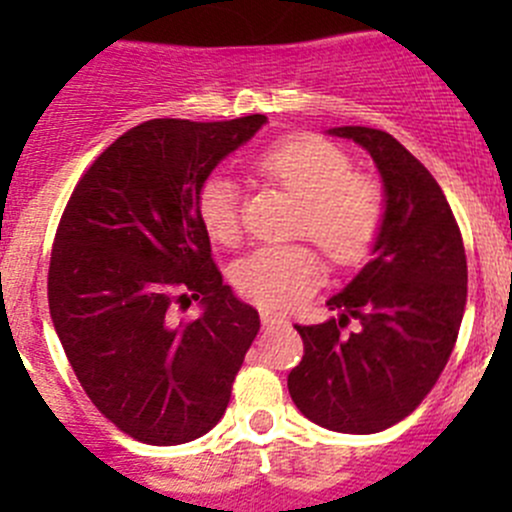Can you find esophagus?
<instances>
[{
    "label": "esophagus",
    "instance_id": "1",
    "mask_svg": "<svg viewBox=\"0 0 512 512\" xmlns=\"http://www.w3.org/2000/svg\"><path fill=\"white\" fill-rule=\"evenodd\" d=\"M260 319H262V327H265V329H272V327H277V324L285 322V319H282L280 314L270 312V309H262V312H260Z\"/></svg>",
    "mask_w": 512,
    "mask_h": 512
}]
</instances>
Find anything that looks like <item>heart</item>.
<instances>
[{
	"instance_id": "b5f03b06",
	"label": "heart",
	"mask_w": 512,
	"mask_h": 512,
	"mask_svg": "<svg viewBox=\"0 0 512 512\" xmlns=\"http://www.w3.org/2000/svg\"><path fill=\"white\" fill-rule=\"evenodd\" d=\"M257 170L299 198L297 232L309 235L337 265H356L374 247L384 220L381 193L352 173L347 153L334 143L297 133L257 158ZM205 232L220 245L240 235V188L230 175H213L198 193ZM240 294L267 309L304 302L324 282V262L312 245H262L235 265Z\"/></svg>"
}]
</instances>
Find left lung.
<instances>
[{
    "label": "left lung",
    "mask_w": 512,
    "mask_h": 512,
    "mask_svg": "<svg viewBox=\"0 0 512 512\" xmlns=\"http://www.w3.org/2000/svg\"><path fill=\"white\" fill-rule=\"evenodd\" d=\"M374 160L384 220L371 260L327 299L337 317L299 327L304 356L287 376L294 406L317 426L376 433L426 399L458 339L468 294L461 230L441 185L391 133L329 128ZM349 318L360 329L344 333Z\"/></svg>",
    "instance_id": "1"
}]
</instances>
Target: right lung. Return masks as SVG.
I'll use <instances>...</instances> for the list:
<instances>
[{
  "instance_id": "add662e5",
  "label": "right lung",
  "mask_w": 512,
  "mask_h": 512,
  "mask_svg": "<svg viewBox=\"0 0 512 512\" xmlns=\"http://www.w3.org/2000/svg\"><path fill=\"white\" fill-rule=\"evenodd\" d=\"M267 116L195 123L153 118L86 170L56 230L49 312L94 406L128 436L178 446L205 436L260 332L210 257L198 193ZM201 317L175 325V301Z\"/></svg>"
}]
</instances>
